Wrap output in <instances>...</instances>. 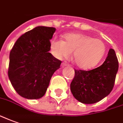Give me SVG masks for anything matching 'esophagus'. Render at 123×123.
I'll use <instances>...</instances> for the list:
<instances>
[{
	"label": "esophagus",
	"mask_w": 123,
	"mask_h": 123,
	"mask_svg": "<svg viewBox=\"0 0 123 123\" xmlns=\"http://www.w3.org/2000/svg\"><path fill=\"white\" fill-rule=\"evenodd\" d=\"M68 64L66 62H63L62 63V67H65V66H68Z\"/></svg>",
	"instance_id": "esophagus-1"
}]
</instances>
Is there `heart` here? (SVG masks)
<instances>
[{
	"mask_svg": "<svg viewBox=\"0 0 123 123\" xmlns=\"http://www.w3.org/2000/svg\"><path fill=\"white\" fill-rule=\"evenodd\" d=\"M64 41L54 38L50 42L53 55L59 59H67L73 52V59L78 67L89 69L100 62L105 53L106 47L103 41L92 38L82 33H68Z\"/></svg>",
	"mask_w": 123,
	"mask_h": 123,
	"instance_id": "heart-1",
	"label": "heart"
}]
</instances>
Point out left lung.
<instances>
[{"instance_id":"left-lung-1","label":"left lung","mask_w":123,"mask_h":123,"mask_svg":"<svg viewBox=\"0 0 123 123\" xmlns=\"http://www.w3.org/2000/svg\"><path fill=\"white\" fill-rule=\"evenodd\" d=\"M118 68L116 53L111 49L100 67L90 70L74 69V76L70 83L74 97L84 104H93L102 100L112 90Z\"/></svg>"}]
</instances>
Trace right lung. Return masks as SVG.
<instances>
[{
  "mask_svg": "<svg viewBox=\"0 0 123 123\" xmlns=\"http://www.w3.org/2000/svg\"><path fill=\"white\" fill-rule=\"evenodd\" d=\"M56 29L37 26L21 35L12 48L8 75L18 94L28 99L43 97L62 61L54 57L50 41Z\"/></svg>",
  "mask_w": 123,
  "mask_h": 123,
  "instance_id": "add662e5",
  "label": "right lung"
}]
</instances>
